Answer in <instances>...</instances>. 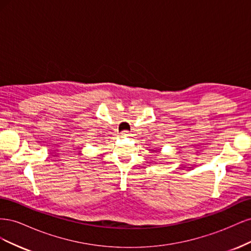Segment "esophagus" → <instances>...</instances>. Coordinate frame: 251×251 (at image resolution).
I'll return each mask as SVG.
<instances>
[{
    "label": "esophagus",
    "instance_id": "34e87169",
    "mask_svg": "<svg viewBox=\"0 0 251 251\" xmlns=\"http://www.w3.org/2000/svg\"><path fill=\"white\" fill-rule=\"evenodd\" d=\"M121 135H123V136H128V135H130V133H128L127 131H124L123 133H121Z\"/></svg>",
    "mask_w": 251,
    "mask_h": 251
}]
</instances>
